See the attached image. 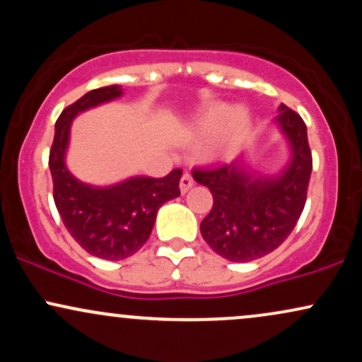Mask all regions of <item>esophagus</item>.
I'll return each instance as SVG.
<instances>
[{
    "label": "esophagus",
    "mask_w": 362,
    "mask_h": 362,
    "mask_svg": "<svg viewBox=\"0 0 362 362\" xmlns=\"http://www.w3.org/2000/svg\"><path fill=\"white\" fill-rule=\"evenodd\" d=\"M194 184H195V182H194L192 175H190L189 172H185L184 175H182V178H180V192L182 194L189 192V190L194 187Z\"/></svg>",
    "instance_id": "34e87169"
}]
</instances>
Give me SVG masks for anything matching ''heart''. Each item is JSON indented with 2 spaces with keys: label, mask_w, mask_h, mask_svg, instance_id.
<instances>
[{
  "label": "heart",
  "mask_w": 362,
  "mask_h": 362,
  "mask_svg": "<svg viewBox=\"0 0 362 362\" xmlns=\"http://www.w3.org/2000/svg\"><path fill=\"white\" fill-rule=\"evenodd\" d=\"M250 119L240 107H214L204 112L190 126V138L197 143H204L216 138V148L219 151L235 148L247 134Z\"/></svg>",
  "instance_id": "obj_1"
}]
</instances>
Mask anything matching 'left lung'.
Segmentation results:
<instances>
[{
    "label": "left lung",
    "instance_id": "8db88e82",
    "mask_svg": "<svg viewBox=\"0 0 362 362\" xmlns=\"http://www.w3.org/2000/svg\"><path fill=\"white\" fill-rule=\"evenodd\" d=\"M276 120L291 146L289 163L279 173L255 175L242 160L192 172L214 201L201 223L202 238L226 260L250 262L276 250L305 207L313 168L306 124L286 105Z\"/></svg>",
    "mask_w": 362,
    "mask_h": 362
}]
</instances>
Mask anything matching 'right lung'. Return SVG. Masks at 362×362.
<instances>
[{
  "instance_id": "1",
  "label": "right lung",
  "mask_w": 362,
  "mask_h": 362,
  "mask_svg": "<svg viewBox=\"0 0 362 362\" xmlns=\"http://www.w3.org/2000/svg\"><path fill=\"white\" fill-rule=\"evenodd\" d=\"M122 95L119 85L103 86L85 93L61 112L51 153L54 202L69 235L91 255L105 260H124L148 242L156 213L165 202L180 195L182 170L167 177H132L110 187L83 184L66 167V149L73 119Z\"/></svg>"
}]
</instances>
